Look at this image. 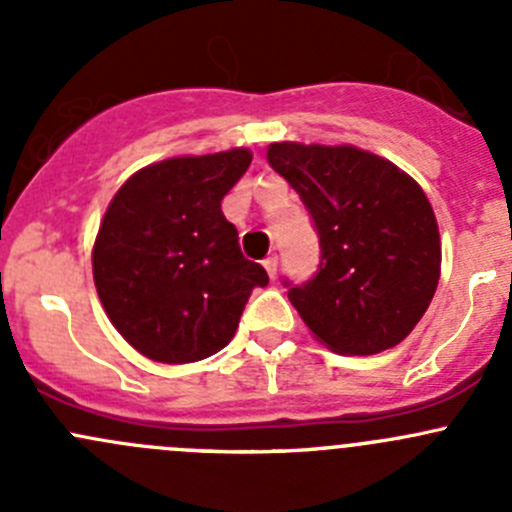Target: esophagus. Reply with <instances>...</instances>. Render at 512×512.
I'll return each mask as SVG.
<instances>
[{
    "instance_id": "1",
    "label": "esophagus",
    "mask_w": 512,
    "mask_h": 512,
    "mask_svg": "<svg viewBox=\"0 0 512 512\" xmlns=\"http://www.w3.org/2000/svg\"><path fill=\"white\" fill-rule=\"evenodd\" d=\"M262 265H265L267 275H270L272 280H275V277H277V255H270V257H265V260H262Z\"/></svg>"
}]
</instances>
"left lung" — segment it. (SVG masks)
<instances>
[{
    "label": "left lung",
    "instance_id": "8db88e82",
    "mask_svg": "<svg viewBox=\"0 0 512 512\" xmlns=\"http://www.w3.org/2000/svg\"><path fill=\"white\" fill-rule=\"evenodd\" d=\"M267 160L302 198L322 250L312 280H285L304 324L337 354L404 342L441 277L436 215L421 185L354 146L272 143Z\"/></svg>",
    "mask_w": 512,
    "mask_h": 512
}]
</instances>
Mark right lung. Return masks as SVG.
Masks as SVG:
<instances>
[{
    "instance_id": "1",
    "label": "right lung",
    "mask_w": 512,
    "mask_h": 512,
    "mask_svg": "<svg viewBox=\"0 0 512 512\" xmlns=\"http://www.w3.org/2000/svg\"><path fill=\"white\" fill-rule=\"evenodd\" d=\"M250 160L245 148L160 160L113 195L94 245L96 292L148 359L188 364L220 352L252 289L270 282L220 208Z\"/></svg>"
}]
</instances>
